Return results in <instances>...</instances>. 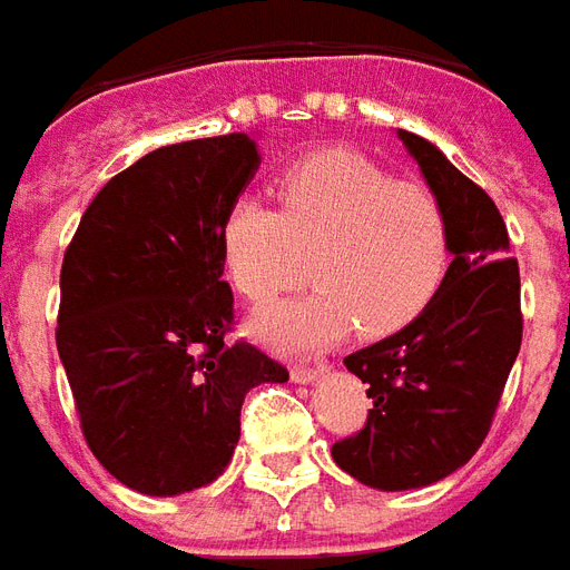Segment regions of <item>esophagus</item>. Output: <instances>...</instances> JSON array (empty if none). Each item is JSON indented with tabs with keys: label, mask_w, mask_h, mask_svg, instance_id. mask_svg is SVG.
<instances>
[{
	"label": "esophagus",
	"mask_w": 570,
	"mask_h": 570,
	"mask_svg": "<svg viewBox=\"0 0 570 570\" xmlns=\"http://www.w3.org/2000/svg\"><path fill=\"white\" fill-rule=\"evenodd\" d=\"M325 371V365H294L292 381L294 383H313Z\"/></svg>",
	"instance_id": "esophagus-1"
}]
</instances>
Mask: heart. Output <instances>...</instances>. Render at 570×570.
Masks as SVG:
<instances>
[{
    "label": "heart",
    "mask_w": 570,
    "mask_h": 570,
    "mask_svg": "<svg viewBox=\"0 0 570 570\" xmlns=\"http://www.w3.org/2000/svg\"><path fill=\"white\" fill-rule=\"evenodd\" d=\"M278 212L239 199L220 224V257L233 288L254 306L309 278L318 292L254 318L282 353L390 337L426 313L451 266V224L433 189L393 180L350 149H325L276 180Z\"/></svg>",
    "instance_id": "obj_1"
}]
</instances>
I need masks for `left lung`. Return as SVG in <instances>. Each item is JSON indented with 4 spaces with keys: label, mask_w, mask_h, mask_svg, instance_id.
<instances>
[{
    "label": "left lung",
    "mask_w": 570,
    "mask_h": 570,
    "mask_svg": "<svg viewBox=\"0 0 570 570\" xmlns=\"http://www.w3.org/2000/svg\"><path fill=\"white\" fill-rule=\"evenodd\" d=\"M395 135L445 205L454 261L421 318L343 358L374 407L331 458L362 485L411 491L460 470L485 442L522 346V306L498 205L435 144Z\"/></svg>",
    "instance_id": "left-lung-1"
}]
</instances>
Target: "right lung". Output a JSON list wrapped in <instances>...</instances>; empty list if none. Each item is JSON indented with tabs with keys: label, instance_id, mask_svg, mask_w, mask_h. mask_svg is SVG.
<instances>
[{
	"label": "right lung",
	"instance_id": "obj_1",
	"mask_svg": "<svg viewBox=\"0 0 570 570\" xmlns=\"http://www.w3.org/2000/svg\"><path fill=\"white\" fill-rule=\"evenodd\" d=\"M257 165L248 135L153 149L100 189L63 254L58 353L85 442L149 498L212 485L245 393L288 381L252 343H224L220 224Z\"/></svg>",
	"mask_w": 570,
	"mask_h": 570
}]
</instances>
